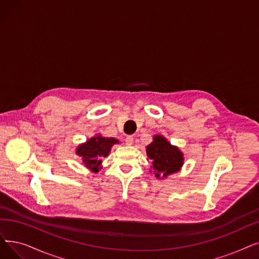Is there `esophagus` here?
<instances>
[{"label": "esophagus", "mask_w": 259, "mask_h": 259, "mask_svg": "<svg viewBox=\"0 0 259 259\" xmlns=\"http://www.w3.org/2000/svg\"><path fill=\"white\" fill-rule=\"evenodd\" d=\"M133 137H131V136H128L126 139H125V143H126V145H128V146H131L132 144H133Z\"/></svg>", "instance_id": "esophagus-1"}]
</instances>
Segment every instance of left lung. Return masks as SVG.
<instances>
[{"mask_svg": "<svg viewBox=\"0 0 259 259\" xmlns=\"http://www.w3.org/2000/svg\"><path fill=\"white\" fill-rule=\"evenodd\" d=\"M146 151L152 161L151 170L156 178H160V176L165 178L177 172L183 165L182 152L161 136L154 137L153 142L147 146Z\"/></svg>", "mask_w": 259, "mask_h": 259, "instance_id": "obj_1", "label": "left lung"}]
</instances>
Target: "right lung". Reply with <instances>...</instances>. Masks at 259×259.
<instances>
[{
    "mask_svg": "<svg viewBox=\"0 0 259 259\" xmlns=\"http://www.w3.org/2000/svg\"><path fill=\"white\" fill-rule=\"evenodd\" d=\"M116 143H118V141L115 139H106L98 136L78 146L76 153L81 156V161L84 166L90 168L93 172H97L99 165L102 163V157H106L112 146Z\"/></svg>",
    "mask_w": 259,
    "mask_h": 259,
    "instance_id": "right-lung-1",
    "label": "right lung"
}]
</instances>
